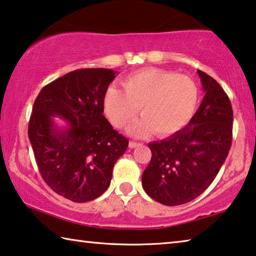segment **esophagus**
I'll list each match as a JSON object with an SVG mask.
<instances>
[{
  "label": "esophagus",
  "mask_w": 256,
  "mask_h": 256,
  "mask_svg": "<svg viewBox=\"0 0 256 256\" xmlns=\"http://www.w3.org/2000/svg\"><path fill=\"white\" fill-rule=\"evenodd\" d=\"M140 143H136V142H129V148H135L137 146H140Z\"/></svg>",
  "instance_id": "obj_1"
}]
</instances>
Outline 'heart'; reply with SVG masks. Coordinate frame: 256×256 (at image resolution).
<instances>
[{
  "label": "heart",
  "mask_w": 256,
  "mask_h": 256,
  "mask_svg": "<svg viewBox=\"0 0 256 256\" xmlns=\"http://www.w3.org/2000/svg\"><path fill=\"white\" fill-rule=\"evenodd\" d=\"M124 90L108 87L104 110L116 128H126L136 118H143L129 128L135 137L156 132L168 137L190 122L200 102V88L194 79L174 71L148 68L136 71L122 82Z\"/></svg>",
  "instance_id": "b5f03b06"
}]
</instances>
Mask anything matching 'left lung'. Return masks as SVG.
<instances>
[{
  "instance_id": "1",
  "label": "left lung",
  "mask_w": 256,
  "mask_h": 256,
  "mask_svg": "<svg viewBox=\"0 0 256 256\" xmlns=\"http://www.w3.org/2000/svg\"><path fill=\"white\" fill-rule=\"evenodd\" d=\"M204 98L190 124L172 136L152 142V158L142 176L156 202L174 206L190 202L211 185L232 140V108L212 77L198 70Z\"/></svg>"
}]
</instances>
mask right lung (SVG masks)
<instances>
[{
    "label": "right lung",
    "instance_id": "obj_1",
    "mask_svg": "<svg viewBox=\"0 0 256 256\" xmlns=\"http://www.w3.org/2000/svg\"><path fill=\"white\" fill-rule=\"evenodd\" d=\"M116 72L71 71L43 87L34 103L28 136L44 182L72 202L98 198L110 186L113 166L128 148L103 116L104 96ZM53 116L67 122L58 128Z\"/></svg>",
    "mask_w": 256,
    "mask_h": 256
}]
</instances>
